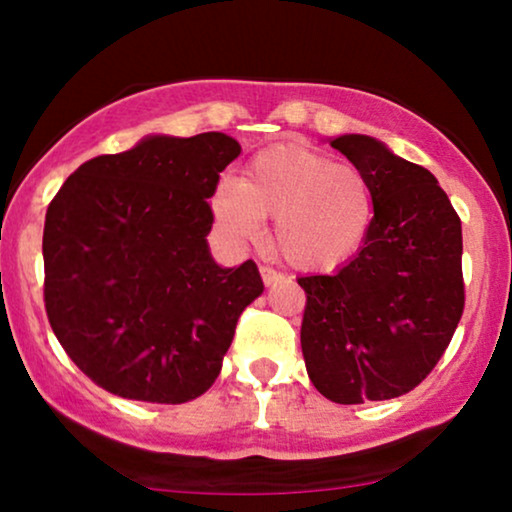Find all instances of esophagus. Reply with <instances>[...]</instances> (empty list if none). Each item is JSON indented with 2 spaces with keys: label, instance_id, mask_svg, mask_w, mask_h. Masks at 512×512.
<instances>
[{
  "label": "esophagus",
  "instance_id": "obj_1",
  "mask_svg": "<svg viewBox=\"0 0 512 512\" xmlns=\"http://www.w3.org/2000/svg\"><path fill=\"white\" fill-rule=\"evenodd\" d=\"M260 276H262L264 286H272V284H276V281L284 279V274L276 272V269H272V267H260Z\"/></svg>",
  "mask_w": 512,
  "mask_h": 512
}]
</instances>
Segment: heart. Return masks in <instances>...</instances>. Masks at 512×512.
<instances>
[{
  "label": "heart",
  "instance_id": "obj_1",
  "mask_svg": "<svg viewBox=\"0 0 512 512\" xmlns=\"http://www.w3.org/2000/svg\"><path fill=\"white\" fill-rule=\"evenodd\" d=\"M211 214L223 236L250 243L272 216L274 243L303 272H330L361 252L375 199L361 170L301 144H276L250 158L243 180L221 178Z\"/></svg>",
  "mask_w": 512,
  "mask_h": 512
}]
</instances>
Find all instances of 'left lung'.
Returning a JSON list of instances; mask_svg holds the SVG:
<instances>
[{
    "label": "left lung",
    "mask_w": 512,
    "mask_h": 512,
    "mask_svg": "<svg viewBox=\"0 0 512 512\" xmlns=\"http://www.w3.org/2000/svg\"><path fill=\"white\" fill-rule=\"evenodd\" d=\"M337 151L366 175L375 221L334 274L301 276V349L320 395L337 404L407 395L448 349L464 308L462 223L426 168L378 139L342 134Z\"/></svg>",
    "instance_id": "obj_1"
}]
</instances>
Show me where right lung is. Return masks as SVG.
<instances>
[{
  "instance_id": "1",
  "label": "right lung",
  "mask_w": 512,
  "mask_h": 512,
  "mask_svg": "<svg viewBox=\"0 0 512 512\" xmlns=\"http://www.w3.org/2000/svg\"><path fill=\"white\" fill-rule=\"evenodd\" d=\"M240 144L223 132L149 134L69 175L45 214V310L62 349L103 390L190 402L219 378L257 264L221 267L211 192Z\"/></svg>"
}]
</instances>
